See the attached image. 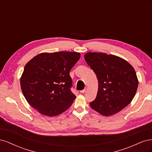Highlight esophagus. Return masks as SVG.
Listing matches in <instances>:
<instances>
[{"mask_svg":"<svg viewBox=\"0 0 152 152\" xmlns=\"http://www.w3.org/2000/svg\"><path fill=\"white\" fill-rule=\"evenodd\" d=\"M86 90H87V89H86V88H85L84 89H83V90H82V91H80V93H82V94H84V93H86Z\"/></svg>","mask_w":152,"mask_h":152,"instance_id":"34e87169","label":"esophagus"}]
</instances>
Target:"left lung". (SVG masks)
Segmentation results:
<instances>
[{
    "instance_id": "obj_1",
    "label": "left lung",
    "mask_w": 152,
    "mask_h": 152,
    "mask_svg": "<svg viewBox=\"0 0 152 152\" xmlns=\"http://www.w3.org/2000/svg\"><path fill=\"white\" fill-rule=\"evenodd\" d=\"M85 60L98 80V90L91 107L103 115L119 112L134 98L138 86L136 73L129 63L114 55L88 53Z\"/></svg>"
}]
</instances>
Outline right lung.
<instances>
[{
    "instance_id": "add662e5",
    "label": "right lung",
    "mask_w": 152,
    "mask_h": 152,
    "mask_svg": "<svg viewBox=\"0 0 152 152\" xmlns=\"http://www.w3.org/2000/svg\"><path fill=\"white\" fill-rule=\"evenodd\" d=\"M76 52L41 53L27 63L21 77L23 93L28 103L44 115L65 112L76 98L71 88L70 71L79 60Z\"/></svg>"
}]
</instances>
